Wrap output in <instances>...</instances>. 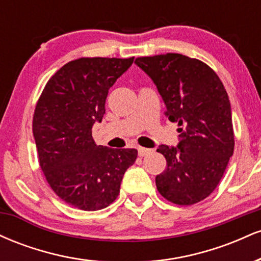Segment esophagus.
Listing matches in <instances>:
<instances>
[{"label":"esophagus","mask_w":261,"mask_h":261,"mask_svg":"<svg viewBox=\"0 0 261 261\" xmlns=\"http://www.w3.org/2000/svg\"><path fill=\"white\" fill-rule=\"evenodd\" d=\"M148 153H151V149L145 148V147H139V155L140 157H145Z\"/></svg>","instance_id":"esophagus-1"}]
</instances>
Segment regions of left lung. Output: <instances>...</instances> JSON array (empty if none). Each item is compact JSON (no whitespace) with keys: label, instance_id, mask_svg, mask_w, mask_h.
Wrapping results in <instances>:
<instances>
[{"label":"left lung","instance_id":"obj_1","mask_svg":"<svg viewBox=\"0 0 261 261\" xmlns=\"http://www.w3.org/2000/svg\"><path fill=\"white\" fill-rule=\"evenodd\" d=\"M135 64L153 81L164 114L179 126L178 146L157 149L167 160L155 176L157 190L175 205H194L217 188L233 154L228 94L216 72L197 59L168 53L137 58Z\"/></svg>","mask_w":261,"mask_h":261}]
</instances>
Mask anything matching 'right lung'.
Here are the masks:
<instances>
[{"label":"right lung","mask_w":261,"mask_h":261,"mask_svg":"<svg viewBox=\"0 0 261 261\" xmlns=\"http://www.w3.org/2000/svg\"><path fill=\"white\" fill-rule=\"evenodd\" d=\"M134 58H81L47 81L33 116L39 164L62 201L83 211L114 202L125 172L137 158L135 148L97 146L92 126L106 114L108 92Z\"/></svg>","instance_id":"obj_1"}]
</instances>
